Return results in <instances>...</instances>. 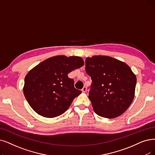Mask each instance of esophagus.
<instances>
[{"label": "esophagus", "instance_id": "1", "mask_svg": "<svg viewBox=\"0 0 155 155\" xmlns=\"http://www.w3.org/2000/svg\"><path fill=\"white\" fill-rule=\"evenodd\" d=\"M81 91H82L83 93H86V91H87V88H86V86H84V87L83 88V89L81 90Z\"/></svg>", "mask_w": 155, "mask_h": 155}]
</instances>
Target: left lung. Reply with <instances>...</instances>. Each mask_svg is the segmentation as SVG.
Instances as JSON below:
<instances>
[{
    "label": "left lung",
    "mask_w": 155,
    "mask_h": 155,
    "mask_svg": "<svg viewBox=\"0 0 155 155\" xmlns=\"http://www.w3.org/2000/svg\"><path fill=\"white\" fill-rule=\"evenodd\" d=\"M85 64L92 80L88 97L95 113L109 119L122 114L134 98L135 74L125 62L108 56L86 58Z\"/></svg>",
    "instance_id": "left-lung-1"
}]
</instances>
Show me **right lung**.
Listing matches in <instances>:
<instances>
[{"instance_id": "right-lung-1", "label": "right lung", "mask_w": 155, "mask_h": 155, "mask_svg": "<svg viewBox=\"0 0 155 155\" xmlns=\"http://www.w3.org/2000/svg\"><path fill=\"white\" fill-rule=\"evenodd\" d=\"M84 65L79 57L58 55L31 69L25 78L23 94L30 107L39 115L54 117L64 113L81 94L68 74Z\"/></svg>"}]
</instances>
